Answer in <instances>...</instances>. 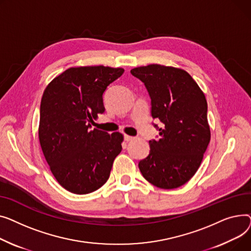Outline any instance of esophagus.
Listing matches in <instances>:
<instances>
[{
    "instance_id": "obj_1",
    "label": "esophagus",
    "mask_w": 251,
    "mask_h": 251,
    "mask_svg": "<svg viewBox=\"0 0 251 251\" xmlns=\"http://www.w3.org/2000/svg\"><path fill=\"white\" fill-rule=\"evenodd\" d=\"M125 141H126V142H129V141H131V140H134L135 138L134 137H130V136H127V135H125Z\"/></svg>"
}]
</instances>
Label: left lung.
I'll list each match as a JSON object with an SVG mask.
<instances>
[{
	"instance_id": "1",
	"label": "left lung",
	"mask_w": 251,
	"mask_h": 251,
	"mask_svg": "<svg viewBox=\"0 0 251 251\" xmlns=\"http://www.w3.org/2000/svg\"><path fill=\"white\" fill-rule=\"evenodd\" d=\"M130 73L149 93L152 117L163 124H153L159 136L149 141L150 152L139 162L140 171L157 187H179L196 174L210 143L204 94L181 69L149 65Z\"/></svg>"
}]
</instances>
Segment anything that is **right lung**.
Listing matches in <instances>:
<instances>
[{
  "instance_id": "add662e5",
  "label": "right lung",
  "mask_w": 251,
  "mask_h": 251,
  "mask_svg": "<svg viewBox=\"0 0 251 251\" xmlns=\"http://www.w3.org/2000/svg\"><path fill=\"white\" fill-rule=\"evenodd\" d=\"M125 70L110 67L70 68L43 92L38 136L44 157L57 182L76 195L100 188L109 178L122 151L121 132L94 128L105 111L103 94Z\"/></svg>"
}]
</instances>
